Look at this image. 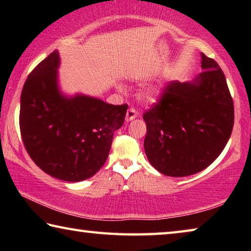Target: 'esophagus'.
<instances>
[{
  "instance_id": "esophagus-1",
  "label": "esophagus",
  "mask_w": 251,
  "mask_h": 251,
  "mask_svg": "<svg viewBox=\"0 0 251 251\" xmlns=\"http://www.w3.org/2000/svg\"><path fill=\"white\" fill-rule=\"evenodd\" d=\"M137 115H138V112L136 110V108L135 107H129L128 110H127V113H126V121L127 122L133 121V120H135L136 117H137Z\"/></svg>"
}]
</instances>
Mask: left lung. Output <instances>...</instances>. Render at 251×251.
Returning a JSON list of instances; mask_svg holds the SVG:
<instances>
[{"instance_id":"left-lung-1","label":"left lung","mask_w":251,"mask_h":251,"mask_svg":"<svg viewBox=\"0 0 251 251\" xmlns=\"http://www.w3.org/2000/svg\"><path fill=\"white\" fill-rule=\"evenodd\" d=\"M194 82L172 80L145 110L144 148L151 166L184 177L207 168L222 154L233 127V101L224 72L201 53Z\"/></svg>"}]
</instances>
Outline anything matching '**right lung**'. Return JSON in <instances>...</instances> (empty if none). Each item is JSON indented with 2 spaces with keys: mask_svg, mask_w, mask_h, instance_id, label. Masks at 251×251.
I'll use <instances>...</instances> for the list:
<instances>
[{
  "mask_svg": "<svg viewBox=\"0 0 251 251\" xmlns=\"http://www.w3.org/2000/svg\"><path fill=\"white\" fill-rule=\"evenodd\" d=\"M57 50L35 66L21 94L20 130L25 150L42 171L57 179L80 181L107 159L114 131L128 105L93 97L63 96L57 86Z\"/></svg>",
  "mask_w": 251,
  "mask_h": 251,
  "instance_id": "obj_1",
  "label": "right lung"
}]
</instances>
